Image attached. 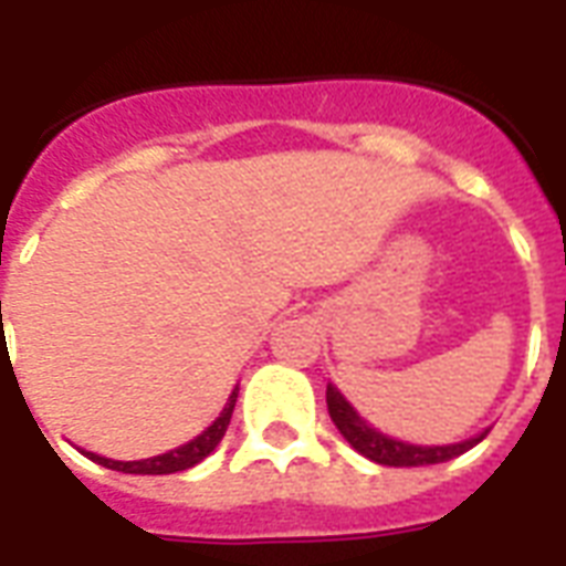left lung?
<instances>
[{
	"label": "left lung",
	"instance_id": "obj_1",
	"mask_svg": "<svg viewBox=\"0 0 566 566\" xmlns=\"http://www.w3.org/2000/svg\"><path fill=\"white\" fill-rule=\"evenodd\" d=\"M326 411L336 422V429L342 432L359 455H366L371 462L389 464V468H420V464H438L450 462L455 455L468 453L471 447L483 441L485 432L468 438L459 443H408L399 438H389L380 429H375L366 417H359V411L350 401L342 396V389L336 384H326Z\"/></svg>",
	"mask_w": 566,
	"mask_h": 566
}]
</instances>
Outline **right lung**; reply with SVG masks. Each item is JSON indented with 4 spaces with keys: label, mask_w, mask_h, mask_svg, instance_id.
I'll list each match as a JSON object with an SVG mask.
<instances>
[{
    "label": "right lung",
    "mask_w": 566,
    "mask_h": 566,
    "mask_svg": "<svg viewBox=\"0 0 566 566\" xmlns=\"http://www.w3.org/2000/svg\"><path fill=\"white\" fill-rule=\"evenodd\" d=\"M237 396H240V387H233V392L224 401L221 413L212 420V426H207L198 438L179 443L174 450H167L161 455H153V459H137V462H119V459H107V455L90 453V450H81L86 459L98 462L102 468H111V471H123V474H177V471H188L207 459L216 447L221 443L224 432H228L230 417H233V408H237Z\"/></svg>",
    "instance_id": "add662e5"
}]
</instances>
